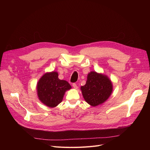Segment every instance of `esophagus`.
<instances>
[{
	"label": "esophagus",
	"mask_w": 150,
	"mask_h": 150,
	"mask_svg": "<svg viewBox=\"0 0 150 150\" xmlns=\"http://www.w3.org/2000/svg\"><path fill=\"white\" fill-rule=\"evenodd\" d=\"M72 86H73V88H74V89H78V86H77V85H76L75 83H74V84H72Z\"/></svg>",
	"instance_id": "obj_1"
}]
</instances>
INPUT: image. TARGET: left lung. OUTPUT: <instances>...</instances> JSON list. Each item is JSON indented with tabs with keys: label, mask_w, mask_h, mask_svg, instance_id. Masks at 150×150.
Returning a JSON list of instances; mask_svg holds the SVG:
<instances>
[{
	"label": "left lung",
	"mask_w": 150,
	"mask_h": 150,
	"mask_svg": "<svg viewBox=\"0 0 150 150\" xmlns=\"http://www.w3.org/2000/svg\"><path fill=\"white\" fill-rule=\"evenodd\" d=\"M81 91L84 100L95 107L103 103L111 96L113 86L106 75L91 71L88 74L86 84L81 87Z\"/></svg>",
	"instance_id": "obj_1"
}]
</instances>
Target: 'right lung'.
Instances as JSON below:
<instances>
[{
	"label": "right lung",
	"mask_w": 150,
	"mask_h": 150,
	"mask_svg": "<svg viewBox=\"0 0 150 150\" xmlns=\"http://www.w3.org/2000/svg\"><path fill=\"white\" fill-rule=\"evenodd\" d=\"M36 86L39 100L49 108L57 106L62 101L66 92L72 88L67 81L59 80L58 73L53 71L44 74Z\"/></svg>",
	"instance_id": "obj_1"
}]
</instances>
